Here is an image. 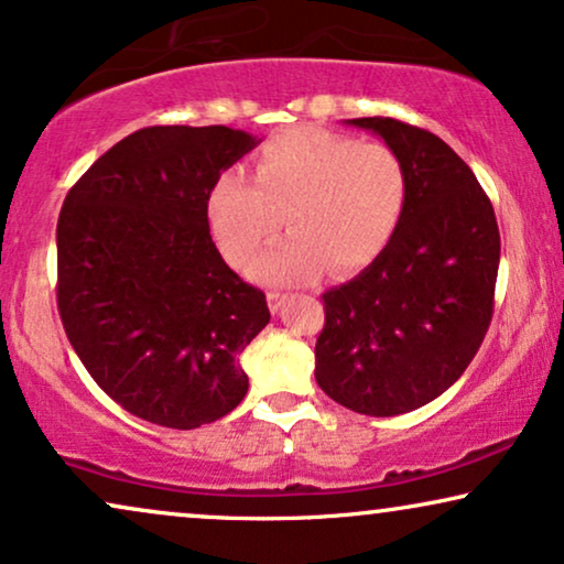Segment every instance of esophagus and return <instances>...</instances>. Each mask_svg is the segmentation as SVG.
<instances>
[{
    "label": "esophagus",
    "mask_w": 564,
    "mask_h": 564,
    "mask_svg": "<svg viewBox=\"0 0 564 564\" xmlns=\"http://www.w3.org/2000/svg\"><path fill=\"white\" fill-rule=\"evenodd\" d=\"M267 300H269V311L276 313V311L282 308V303H284V295H280V292H269Z\"/></svg>",
    "instance_id": "obj_1"
}]
</instances>
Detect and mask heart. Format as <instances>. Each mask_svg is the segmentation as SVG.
<instances>
[{
  "instance_id": "obj_1",
  "label": "heart",
  "mask_w": 564,
  "mask_h": 564,
  "mask_svg": "<svg viewBox=\"0 0 564 564\" xmlns=\"http://www.w3.org/2000/svg\"><path fill=\"white\" fill-rule=\"evenodd\" d=\"M406 171L383 142H357L334 131L300 127L269 139L253 163V184L225 171L209 188L207 219L225 261L251 267L267 284H303L328 267L355 274L397 236L406 209Z\"/></svg>"
}]
</instances>
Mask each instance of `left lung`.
Returning a JSON list of instances; mask_svg holds the SVG:
<instances>
[{
  "label": "left lung",
  "instance_id": "8db88e82",
  "mask_svg": "<svg viewBox=\"0 0 564 564\" xmlns=\"http://www.w3.org/2000/svg\"><path fill=\"white\" fill-rule=\"evenodd\" d=\"M347 123L397 152L409 194L386 251L324 292L316 380L357 414H406L448 391L485 341L500 230L477 175L441 137L383 116Z\"/></svg>",
  "mask_w": 564,
  "mask_h": 564
}]
</instances>
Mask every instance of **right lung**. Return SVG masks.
I'll use <instances>...</instances> for the list:
<instances>
[{
    "instance_id": "obj_1",
    "label": "right lung",
    "mask_w": 564,
    "mask_h": 564,
    "mask_svg": "<svg viewBox=\"0 0 564 564\" xmlns=\"http://www.w3.org/2000/svg\"><path fill=\"white\" fill-rule=\"evenodd\" d=\"M259 142L230 127L139 129L64 199V332L95 383L152 425H209L248 391L238 357L269 324L267 297L219 256L207 196Z\"/></svg>"
}]
</instances>
